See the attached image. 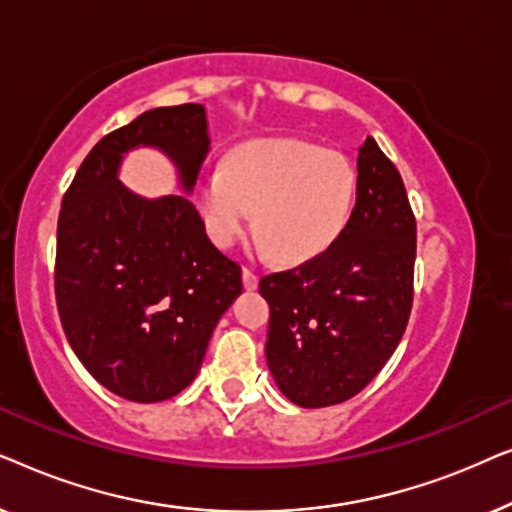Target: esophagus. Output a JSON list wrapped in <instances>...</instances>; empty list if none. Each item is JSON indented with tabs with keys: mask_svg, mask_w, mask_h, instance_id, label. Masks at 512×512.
Returning a JSON list of instances; mask_svg holds the SVG:
<instances>
[{
	"mask_svg": "<svg viewBox=\"0 0 512 512\" xmlns=\"http://www.w3.org/2000/svg\"><path fill=\"white\" fill-rule=\"evenodd\" d=\"M242 282H244V289H247V291H254L256 286H258V275H256L254 270L242 268Z\"/></svg>",
	"mask_w": 512,
	"mask_h": 512,
	"instance_id": "obj_1",
	"label": "esophagus"
}]
</instances>
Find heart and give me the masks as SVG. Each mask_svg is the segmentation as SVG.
Instances as JSON below:
<instances>
[{
    "label": "heart",
    "mask_w": 512,
    "mask_h": 512,
    "mask_svg": "<svg viewBox=\"0 0 512 512\" xmlns=\"http://www.w3.org/2000/svg\"><path fill=\"white\" fill-rule=\"evenodd\" d=\"M195 200L216 244L240 240L256 209L261 247L279 263H298L342 235L354 209L356 172L342 153L268 139L242 146L226 167L202 174Z\"/></svg>",
    "instance_id": "b5f03b06"
}]
</instances>
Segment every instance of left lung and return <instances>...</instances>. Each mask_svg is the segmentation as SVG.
<instances>
[{"label": "left lung", "mask_w": 512, "mask_h": 512, "mask_svg": "<svg viewBox=\"0 0 512 512\" xmlns=\"http://www.w3.org/2000/svg\"><path fill=\"white\" fill-rule=\"evenodd\" d=\"M356 205L326 251L261 279L265 359L300 408L359 394L401 342L412 310L417 226L396 165L373 137L356 158Z\"/></svg>", "instance_id": "obj_1"}]
</instances>
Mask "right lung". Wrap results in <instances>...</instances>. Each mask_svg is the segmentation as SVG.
<instances>
[{
    "label": "right lung",
    "mask_w": 512,
    "mask_h": 512,
    "mask_svg": "<svg viewBox=\"0 0 512 512\" xmlns=\"http://www.w3.org/2000/svg\"><path fill=\"white\" fill-rule=\"evenodd\" d=\"M137 146L163 151L191 193L209 153L202 104L144 111L93 146L62 198L55 300L74 354L97 382L135 403L195 380L242 270L205 233L186 195L142 198L118 181Z\"/></svg>",
    "instance_id": "add662e5"
}]
</instances>
